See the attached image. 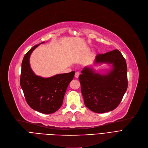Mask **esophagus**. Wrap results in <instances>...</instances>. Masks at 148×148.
Masks as SVG:
<instances>
[{
  "label": "esophagus",
  "instance_id": "1",
  "mask_svg": "<svg viewBox=\"0 0 148 148\" xmlns=\"http://www.w3.org/2000/svg\"><path fill=\"white\" fill-rule=\"evenodd\" d=\"M79 75H80V73L78 72V71H76L75 73V78H79Z\"/></svg>",
  "mask_w": 148,
  "mask_h": 148
}]
</instances>
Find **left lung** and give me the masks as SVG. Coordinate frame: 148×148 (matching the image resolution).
I'll use <instances>...</instances> for the list:
<instances>
[{
    "label": "left lung",
    "mask_w": 148,
    "mask_h": 148,
    "mask_svg": "<svg viewBox=\"0 0 148 148\" xmlns=\"http://www.w3.org/2000/svg\"><path fill=\"white\" fill-rule=\"evenodd\" d=\"M112 64V69L105 74L84 67L79 75L84 104L97 113L112 111L118 106L128 88L127 66L118 50L98 54L95 64Z\"/></svg>",
    "instance_id": "8db88e82"
}]
</instances>
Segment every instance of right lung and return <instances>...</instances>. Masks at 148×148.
<instances>
[{
	"label": "right lung",
	"instance_id": "obj_1",
	"mask_svg": "<svg viewBox=\"0 0 148 148\" xmlns=\"http://www.w3.org/2000/svg\"><path fill=\"white\" fill-rule=\"evenodd\" d=\"M35 45L25 54L21 64L20 86L28 105L44 114L56 112L62 105L68 84L73 79L75 71L60 74L49 78L36 75L31 69L30 56L37 47Z\"/></svg>",
	"mask_w": 148,
	"mask_h": 148
}]
</instances>
